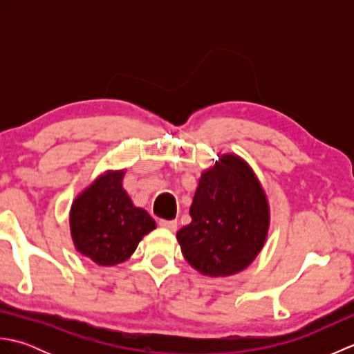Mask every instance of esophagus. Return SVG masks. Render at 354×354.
Masks as SVG:
<instances>
[{"mask_svg": "<svg viewBox=\"0 0 354 354\" xmlns=\"http://www.w3.org/2000/svg\"><path fill=\"white\" fill-rule=\"evenodd\" d=\"M160 227L169 230V231H176L178 228V221H165V219H161L160 221Z\"/></svg>", "mask_w": 354, "mask_h": 354, "instance_id": "esophagus-1", "label": "esophagus"}]
</instances>
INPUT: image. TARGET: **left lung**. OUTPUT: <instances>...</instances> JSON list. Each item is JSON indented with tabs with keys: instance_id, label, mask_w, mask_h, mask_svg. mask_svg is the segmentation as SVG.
Returning a JSON list of instances; mask_svg holds the SVG:
<instances>
[{
	"instance_id": "1",
	"label": "left lung",
	"mask_w": 354,
	"mask_h": 354,
	"mask_svg": "<svg viewBox=\"0 0 354 354\" xmlns=\"http://www.w3.org/2000/svg\"><path fill=\"white\" fill-rule=\"evenodd\" d=\"M192 222L176 232L185 260L205 277L242 272L265 246L270 209L265 189L243 158L219 155L202 171Z\"/></svg>"
}]
</instances>
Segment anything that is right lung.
Masks as SVG:
<instances>
[{
  "label": "right lung",
  "mask_w": 354,
  "mask_h": 354,
  "mask_svg": "<svg viewBox=\"0 0 354 354\" xmlns=\"http://www.w3.org/2000/svg\"><path fill=\"white\" fill-rule=\"evenodd\" d=\"M124 169L106 170L73 201L70 231L76 251L99 266H115L156 228L146 209L135 207L123 189Z\"/></svg>",
  "instance_id": "obj_1"
}]
</instances>
